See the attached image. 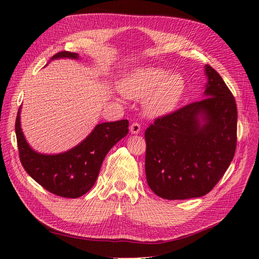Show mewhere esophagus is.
<instances>
[{
    "label": "esophagus",
    "instance_id": "1",
    "mask_svg": "<svg viewBox=\"0 0 259 259\" xmlns=\"http://www.w3.org/2000/svg\"><path fill=\"white\" fill-rule=\"evenodd\" d=\"M131 132L133 133V134H138L139 132H141V130H142V127H141V124L139 123H132V125H131Z\"/></svg>",
    "mask_w": 259,
    "mask_h": 259
}]
</instances>
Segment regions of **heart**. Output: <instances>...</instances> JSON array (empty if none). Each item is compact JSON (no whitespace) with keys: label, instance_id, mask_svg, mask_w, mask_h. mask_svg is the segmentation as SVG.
Instances as JSON below:
<instances>
[{"label":"heart","instance_id":"heart-1","mask_svg":"<svg viewBox=\"0 0 259 259\" xmlns=\"http://www.w3.org/2000/svg\"><path fill=\"white\" fill-rule=\"evenodd\" d=\"M121 90L131 99L145 97V112L150 116H161L177 107L184 94L185 81L178 73L167 74L166 69L160 67H142L122 80Z\"/></svg>","mask_w":259,"mask_h":259}]
</instances>
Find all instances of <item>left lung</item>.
<instances>
[{
	"label": "left lung",
	"instance_id": "1",
	"mask_svg": "<svg viewBox=\"0 0 259 259\" xmlns=\"http://www.w3.org/2000/svg\"><path fill=\"white\" fill-rule=\"evenodd\" d=\"M205 69L206 98L157 117L145 132L147 183L164 199L204 196L234 157L235 99L214 68L206 65Z\"/></svg>",
	"mask_w": 259,
	"mask_h": 259
}]
</instances>
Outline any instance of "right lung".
Segmentation results:
<instances>
[{
	"label": "right lung",
	"instance_id": "add662e5",
	"mask_svg": "<svg viewBox=\"0 0 259 259\" xmlns=\"http://www.w3.org/2000/svg\"><path fill=\"white\" fill-rule=\"evenodd\" d=\"M78 59V54L58 52L53 59ZM20 108L17 112L15 132L19 159L25 171L50 193L65 198H77L95 184L103 159L112 147L127 135L128 121L98 124L86 139L71 150L59 155H44L32 150L20 128Z\"/></svg>",
	"mask_w": 259,
	"mask_h": 259
}]
</instances>
